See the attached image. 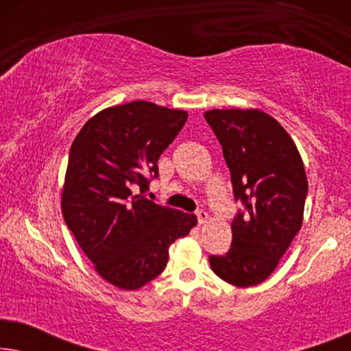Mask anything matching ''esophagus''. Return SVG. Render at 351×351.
<instances>
[{
	"label": "esophagus",
	"mask_w": 351,
	"mask_h": 351,
	"mask_svg": "<svg viewBox=\"0 0 351 351\" xmlns=\"http://www.w3.org/2000/svg\"><path fill=\"white\" fill-rule=\"evenodd\" d=\"M196 217H198V222H199V225H203V223L208 222V219H209V214L206 213V210L199 209V210H196Z\"/></svg>",
	"instance_id": "34e87169"
}]
</instances>
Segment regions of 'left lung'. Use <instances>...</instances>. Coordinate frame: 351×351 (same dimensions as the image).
Instances as JSON below:
<instances>
[{
  "label": "left lung",
  "instance_id": "obj_1",
  "mask_svg": "<svg viewBox=\"0 0 351 351\" xmlns=\"http://www.w3.org/2000/svg\"><path fill=\"white\" fill-rule=\"evenodd\" d=\"M204 118L222 145L234 198L244 204L232 222V247L210 256V268L233 286H257L278 267L304 222V161L286 129L262 110L214 108Z\"/></svg>",
  "mask_w": 351,
  "mask_h": 351
}]
</instances>
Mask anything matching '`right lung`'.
<instances>
[{
    "label": "right lung",
    "mask_w": 351,
    "mask_h": 351,
    "mask_svg": "<svg viewBox=\"0 0 351 351\" xmlns=\"http://www.w3.org/2000/svg\"><path fill=\"white\" fill-rule=\"evenodd\" d=\"M186 118L185 110L134 100L94 114L71 143L62 214L95 271L119 289H138L160 275L171 244L198 223L143 195L145 176H158L160 155Z\"/></svg>",
    "instance_id": "add662e5"
}]
</instances>
